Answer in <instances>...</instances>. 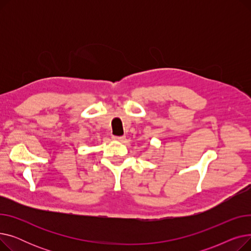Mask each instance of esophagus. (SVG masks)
<instances>
[{"label":"esophagus","instance_id":"obj_1","mask_svg":"<svg viewBox=\"0 0 251 251\" xmlns=\"http://www.w3.org/2000/svg\"><path fill=\"white\" fill-rule=\"evenodd\" d=\"M112 138L116 141H123L125 139V136H113Z\"/></svg>","mask_w":251,"mask_h":251}]
</instances>
